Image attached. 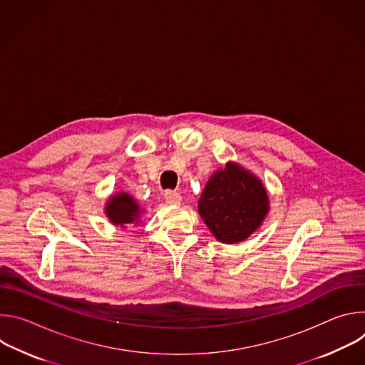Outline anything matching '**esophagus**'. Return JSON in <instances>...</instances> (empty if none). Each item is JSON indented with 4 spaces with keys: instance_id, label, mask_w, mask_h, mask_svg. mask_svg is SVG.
Here are the masks:
<instances>
[{
    "instance_id": "1",
    "label": "esophagus",
    "mask_w": 365,
    "mask_h": 365,
    "mask_svg": "<svg viewBox=\"0 0 365 365\" xmlns=\"http://www.w3.org/2000/svg\"><path fill=\"white\" fill-rule=\"evenodd\" d=\"M165 199L169 205H180L182 202V195L178 193V192H173V190H168L165 193Z\"/></svg>"
}]
</instances>
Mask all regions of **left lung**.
Masks as SVG:
<instances>
[{
    "label": "left lung",
    "instance_id": "8db88e82",
    "mask_svg": "<svg viewBox=\"0 0 365 365\" xmlns=\"http://www.w3.org/2000/svg\"><path fill=\"white\" fill-rule=\"evenodd\" d=\"M270 199L262 179L237 162H228L207 179L197 212L217 241L238 244L263 225Z\"/></svg>",
    "mask_w": 365,
    "mask_h": 365
}]
</instances>
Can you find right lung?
<instances>
[{
  "label": "right lung",
  "mask_w": 365,
  "mask_h": 365,
  "mask_svg": "<svg viewBox=\"0 0 365 365\" xmlns=\"http://www.w3.org/2000/svg\"><path fill=\"white\" fill-rule=\"evenodd\" d=\"M106 215L114 227L127 230L131 225H140L144 215V207L140 206L135 197L127 192L113 193L106 202Z\"/></svg>",
  "instance_id": "1"
}]
</instances>
